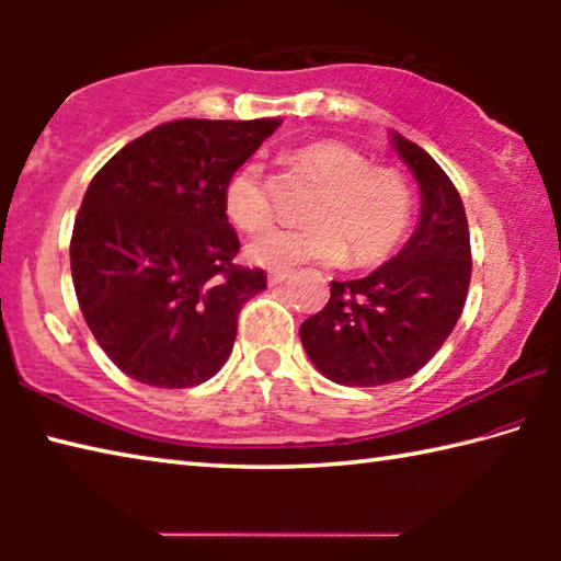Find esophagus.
Segmentation results:
<instances>
[{
	"label": "esophagus",
	"instance_id": "34e87169",
	"mask_svg": "<svg viewBox=\"0 0 561 561\" xmlns=\"http://www.w3.org/2000/svg\"><path fill=\"white\" fill-rule=\"evenodd\" d=\"M289 277H291V270H272L267 274V282L270 284H282L284 279H289Z\"/></svg>",
	"mask_w": 561,
	"mask_h": 561
}]
</instances>
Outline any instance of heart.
<instances>
[{
	"label": "heart",
	"mask_w": 561,
	"mask_h": 561,
	"mask_svg": "<svg viewBox=\"0 0 561 561\" xmlns=\"http://www.w3.org/2000/svg\"><path fill=\"white\" fill-rule=\"evenodd\" d=\"M294 165L317 180L321 193L307 210V227H270L247 242L260 267L289 270L304 262H351L358 267L391 257L411 225L413 197L391 168H371L366 156L339 140H317L291 153ZM225 213L244 232L272 220L270 187L262 165L242 163L227 180Z\"/></svg>",
	"instance_id": "b5f03b06"
}]
</instances>
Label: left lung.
I'll list each match as a JSON object with an SVG mask.
<instances>
[{"label":"left lung","mask_w":561,"mask_h":561,"mask_svg":"<svg viewBox=\"0 0 561 561\" xmlns=\"http://www.w3.org/2000/svg\"><path fill=\"white\" fill-rule=\"evenodd\" d=\"M391 148L421 190L413 234L366 277L331 282L327 307L299 327L311 364L341 386H386L423 368L458 324L470 284L468 217L458 190L401 133L391 130Z\"/></svg>","instance_id":"left-lung-1"}]
</instances>
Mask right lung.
<instances>
[{
	"mask_svg": "<svg viewBox=\"0 0 561 561\" xmlns=\"http://www.w3.org/2000/svg\"><path fill=\"white\" fill-rule=\"evenodd\" d=\"M279 118L163 123L121 148L83 195L71 234L81 314L123 374L156 388L213 378L242 304L267 287L234 264L222 193Z\"/></svg>",
	"mask_w": 561,
	"mask_h": 561,
	"instance_id": "obj_1",
	"label": "right lung"
}]
</instances>
